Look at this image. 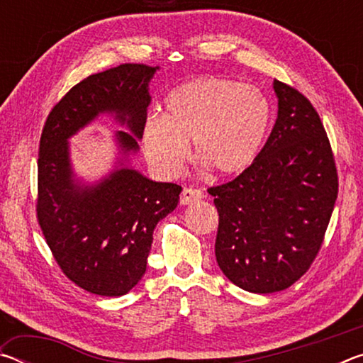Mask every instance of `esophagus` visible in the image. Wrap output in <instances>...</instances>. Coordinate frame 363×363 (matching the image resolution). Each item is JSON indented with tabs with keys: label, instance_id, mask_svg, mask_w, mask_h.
<instances>
[{
	"label": "esophagus",
	"instance_id": "34e87169",
	"mask_svg": "<svg viewBox=\"0 0 363 363\" xmlns=\"http://www.w3.org/2000/svg\"><path fill=\"white\" fill-rule=\"evenodd\" d=\"M205 196V194L201 192L199 189H192V187H186L182 190L181 194V205H190V203H195V201L201 200Z\"/></svg>",
	"mask_w": 363,
	"mask_h": 363
}]
</instances>
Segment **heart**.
I'll use <instances>...</instances> for the list:
<instances>
[{
	"instance_id": "obj_1",
	"label": "heart",
	"mask_w": 363,
	"mask_h": 363,
	"mask_svg": "<svg viewBox=\"0 0 363 363\" xmlns=\"http://www.w3.org/2000/svg\"><path fill=\"white\" fill-rule=\"evenodd\" d=\"M269 121V102L255 86L199 78L171 91L163 116H147L143 145L160 173L174 176L187 162L192 139L199 162L219 176H232L255 162Z\"/></svg>"
}]
</instances>
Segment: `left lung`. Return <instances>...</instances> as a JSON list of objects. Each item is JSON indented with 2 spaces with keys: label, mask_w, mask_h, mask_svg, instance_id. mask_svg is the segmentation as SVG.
Returning a JSON list of instances; mask_svg holds the SVG:
<instances>
[{
  "label": "left lung",
  "mask_w": 363,
  "mask_h": 363,
  "mask_svg": "<svg viewBox=\"0 0 363 363\" xmlns=\"http://www.w3.org/2000/svg\"><path fill=\"white\" fill-rule=\"evenodd\" d=\"M277 120L255 162L208 189L219 225L214 253L233 285L250 293L291 286L314 262L337 196L335 157L306 96L274 79Z\"/></svg>",
  "instance_id": "obj_1"
}]
</instances>
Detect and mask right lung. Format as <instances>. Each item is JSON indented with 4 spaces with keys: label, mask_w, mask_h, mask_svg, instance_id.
<instances>
[{
    "label": "right lung",
    "mask_w": 363,
    "mask_h": 363,
    "mask_svg": "<svg viewBox=\"0 0 363 363\" xmlns=\"http://www.w3.org/2000/svg\"><path fill=\"white\" fill-rule=\"evenodd\" d=\"M157 70L123 64L89 75L52 107L41 133L38 224L62 272L99 296H123L139 284L153 229L179 201L181 186L150 181L125 164L139 149ZM101 113H112L130 133L116 135L119 167L96 186H84L72 174L66 140Z\"/></svg>",
    "instance_id": "right-lung-1"
}]
</instances>
